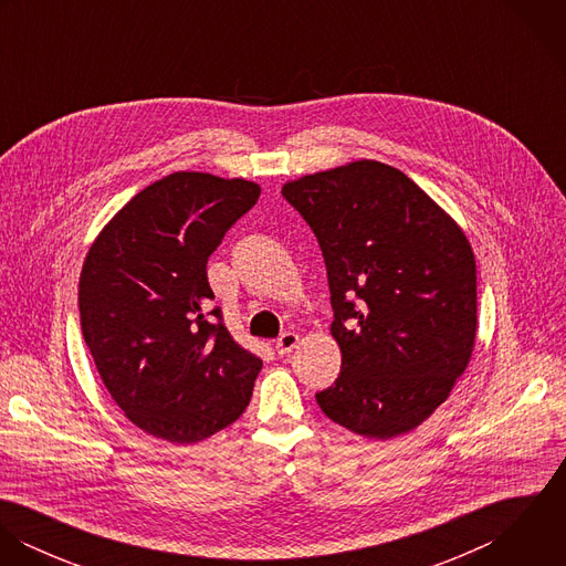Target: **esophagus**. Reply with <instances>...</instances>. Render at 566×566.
I'll return each instance as SVG.
<instances>
[{
  "mask_svg": "<svg viewBox=\"0 0 566 566\" xmlns=\"http://www.w3.org/2000/svg\"><path fill=\"white\" fill-rule=\"evenodd\" d=\"M298 342H301L298 333L287 331V333H283V335L276 339L274 348H276V353H279V355H287V353H292V350L298 346Z\"/></svg>",
  "mask_w": 566,
  "mask_h": 566,
  "instance_id": "obj_1",
  "label": "esophagus"
}]
</instances>
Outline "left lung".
<instances>
[{
	"mask_svg": "<svg viewBox=\"0 0 566 566\" xmlns=\"http://www.w3.org/2000/svg\"><path fill=\"white\" fill-rule=\"evenodd\" d=\"M323 248L342 370L324 413L375 440L444 403L478 335L475 254L462 227L401 169L361 159L283 185Z\"/></svg>",
	"mask_w": 566,
	"mask_h": 566,
	"instance_id": "left-lung-1",
	"label": "left lung"
}]
</instances>
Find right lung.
I'll return each mask as SVG.
<instances>
[{
  "label": "right lung",
  "mask_w": 566,
  "mask_h": 566,
  "mask_svg": "<svg viewBox=\"0 0 566 566\" xmlns=\"http://www.w3.org/2000/svg\"><path fill=\"white\" fill-rule=\"evenodd\" d=\"M259 193L245 178L174 171L133 196L84 256V342L113 401L155 438L207 440L250 403L263 361L211 312L207 261Z\"/></svg>",
  "instance_id": "right-lung-1"
}]
</instances>
